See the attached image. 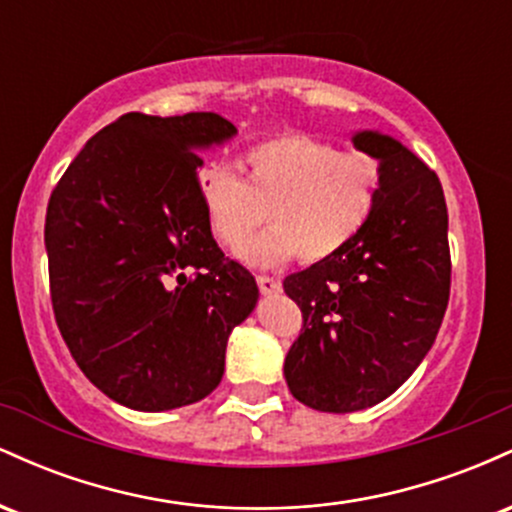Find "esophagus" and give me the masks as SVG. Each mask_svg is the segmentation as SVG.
<instances>
[{"label": "esophagus", "mask_w": 512, "mask_h": 512, "mask_svg": "<svg viewBox=\"0 0 512 512\" xmlns=\"http://www.w3.org/2000/svg\"><path fill=\"white\" fill-rule=\"evenodd\" d=\"M257 286H260V291L264 293V296H272V293L281 291V281L276 279V276H269V274L257 276Z\"/></svg>", "instance_id": "1"}]
</instances>
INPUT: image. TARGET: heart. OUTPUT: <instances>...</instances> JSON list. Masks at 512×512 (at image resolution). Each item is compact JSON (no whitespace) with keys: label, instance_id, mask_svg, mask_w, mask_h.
I'll list each match as a JSON object with an SVG mask.
<instances>
[{"label":"heart","instance_id":"b5f03b06","mask_svg":"<svg viewBox=\"0 0 512 512\" xmlns=\"http://www.w3.org/2000/svg\"><path fill=\"white\" fill-rule=\"evenodd\" d=\"M245 180L211 166L199 178L209 231L226 250L240 252L264 223L243 260L274 267L298 255L313 264L330 260L373 219L383 163L366 151L342 149L325 139L284 134L245 154Z\"/></svg>","mask_w":512,"mask_h":512}]
</instances>
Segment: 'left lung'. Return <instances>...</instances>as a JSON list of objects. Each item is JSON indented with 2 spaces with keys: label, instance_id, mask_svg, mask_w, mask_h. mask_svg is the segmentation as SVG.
Listing matches in <instances>:
<instances>
[{
  "label": "left lung",
  "instance_id": "8db88e82",
  "mask_svg": "<svg viewBox=\"0 0 512 512\" xmlns=\"http://www.w3.org/2000/svg\"><path fill=\"white\" fill-rule=\"evenodd\" d=\"M354 144L383 163L373 219L342 252L284 279L303 313L286 383L305 407L330 414L390 397L436 342L450 298L438 175L385 134L361 132Z\"/></svg>",
  "mask_w": 512,
  "mask_h": 512
}]
</instances>
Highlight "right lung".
Returning a JSON list of instances; mask_svg holds the SVG:
<instances>
[{
    "mask_svg": "<svg viewBox=\"0 0 512 512\" xmlns=\"http://www.w3.org/2000/svg\"><path fill=\"white\" fill-rule=\"evenodd\" d=\"M216 113H129L69 163L45 219L57 327L98 390L139 411L216 390L228 334L260 289L209 231L199 149L231 139Z\"/></svg>",
    "mask_w": 512,
    "mask_h": 512,
    "instance_id": "right-lung-1",
    "label": "right lung"
}]
</instances>
